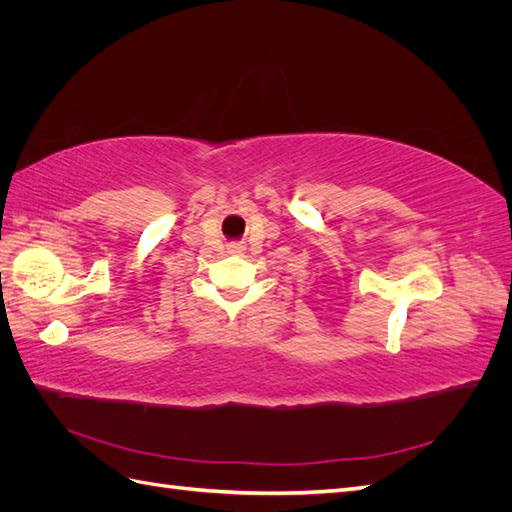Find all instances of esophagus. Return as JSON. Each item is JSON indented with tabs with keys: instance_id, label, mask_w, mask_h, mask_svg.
<instances>
[{
	"instance_id": "34e87169",
	"label": "esophagus",
	"mask_w": 512,
	"mask_h": 512,
	"mask_svg": "<svg viewBox=\"0 0 512 512\" xmlns=\"http://www.w3.org/2000/svg\"><path fill=\"white\" fill-rule=\"evenodd\" d=\"M243 252H245V245H241V243L228 245V254H243Z\"/></svg>"
}]
</instances>
